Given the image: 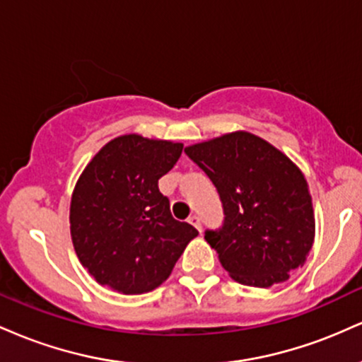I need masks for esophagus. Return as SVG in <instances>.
I'll list each match as a JSON object with an SVG mask.
<instances>
[{
  "mask_svg": "<svg viewBox=\"0 0 362 362\" xmlns=\"http://www.w3.org/2000/svg\"><path fill=\"white\" fill-rule=\"evenodd\" d=\"M189 223L190 224H192V226H195V228H197V231H199V233H201V231H202V226H201V218H199V216H190V218H189Z\"/></svg>",
  "mask_w": 362,
  "mask_h": 362,
  "instance_id": "34e87169",
  "label": "esophagus"
}]
</instances>
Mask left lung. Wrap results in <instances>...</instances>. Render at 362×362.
Wrapping results in <instances>:
<instances>
[{"mask_svg":"<svg viewBox=\"0 0 362 362\" xmlns=\"http://www.w3.org/2000/svg\"><path fill=\"white\" fill-rule=\"evenodd\" d=\"M223 204L219 230L204 238L236 282L271 288L301 267L315 240L306 178L284 153L245 131L185 148Z\"/></svg>","mask_w":362,"mask_h":362,"instance_id":"obj_1","label":"left lung"}]
</instances>
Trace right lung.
<instances>
[{
    "label": "right lung",
    "mask_w": 362,
    "mask_h": 362,
    "mask_svg": "<svg viewBox=\"0 0 362 362\" xmlns=\"http://www.w3.org/2000/svg\"><path fill=\"white\" fill-rule=\"evenodd\" d=\"M184 144L126 134L107 143L73 190L74 252L98 284L143 294L168 279L199 235L170 213L158 180L175 167Z\"/></svg>",
    "instance_id": "add662e5"
}]
</instances>
